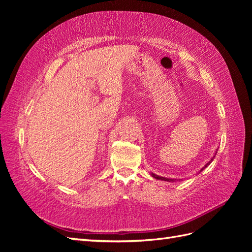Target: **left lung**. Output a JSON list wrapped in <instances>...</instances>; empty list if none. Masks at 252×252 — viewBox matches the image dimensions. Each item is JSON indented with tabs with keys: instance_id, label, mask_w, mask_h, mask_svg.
<instances>
[{
	"instance_id": "obj_1",
	"label": "left lung",
	"mask_w": 252,
	"mask_h": 252,
	"mask_svg": "<svg viewBox=\"0 0 252 252\" xmlns=\"http://www.w3.org/2000/svg\"><path fill=\"white\" fill-rule=\"evenodd\" d=\"M216 157V155L215 156H213V158H215ZM213 158L210 159V161L207 163V164H206L204 167H203V168L200 170V172L201 171H203L205 168H206V167H207L211 162H212V159H213ZM151 175H152V178H155V179H157V180H161V181H166V182H175V180H173V179H168V178H163V177H159V175H157V174H155V173H151Z\"/></svg>"
}]
</instances>
